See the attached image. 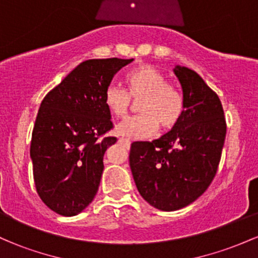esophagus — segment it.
I'll return each instance as SVG.
<instances>
[{"label": "esophagus", "instance_id": "esophagus-1", "mask_svg": "<svg viewBox=\"0 0 258 258\" xmlns=\"http://www.w3.org/2000/svg\"><path fill=\"white\" fill-rule=\"evenodd\" d=\"M119 142L121 144H125L126 147L131 146V141H130V139H127V138H120Z\"/></svg>", "mask_w": 258, "mask_h": 258}]
</instances>
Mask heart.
<instances>
[{"instance_id":"obj_1","label":"heart","mask_w":258,"mask_h":258,"mask_svg":"<svg viewBox=\"0 0 258 258\" xmlns=\"http://www.w3.org/2000/svg\"><path fill=\"white\" fill-rule=\"evenodd\" d=\"M129 92L111 84L104 92V104L116 117H125L128 112L131 97L141 99L138 116L127 119L116 126V132L126 138L141 139L153 136L159 128L170 130L177 125L184 110L180 93L159 70L150 65H139L126 76Z\"/></svg>"}]
</instances>
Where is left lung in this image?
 <instances>
[{"label": "left lung", "mask_w": 258, "mask_h": 258, "mask_svg": "<svg viewBox=\"0 0 258 258\" xmlns=\"http://www.w3.org/2000/svg\"><path fill=\"white\" fill-rule=\"evenodd\" d=\"M184 110L170 132L135 142L130 167L139 194L161 211H176L200 197L217 172L226 119L217 94L194 70L176 65Z\"/></svg>", "instance_id": "obj_1"}]
</instances>
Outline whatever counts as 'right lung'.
<instances>
[{"instance_id": "right-lung-1", "label": "right lung", "mask_w": 258, "mask_h": 258, "mask_svg": "<svg viewBox=\"0 0 258 258\" xmlns=\"http://www.w3.org/2000/svg\"><path fill=\"white\" fill-rule=\"evenodd\" d=\"M132 60L82 61L41 103L31 137L32 172L41 200L58 215H79L98 191L103 156L116 142L100 138L112 128L104 92Z\"/></svg>"}]
</instances>
